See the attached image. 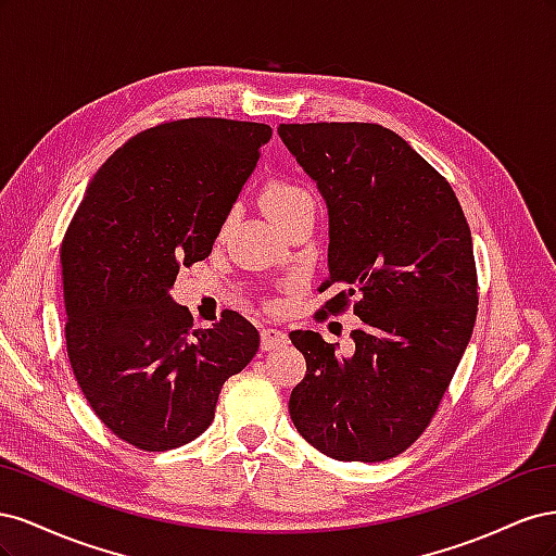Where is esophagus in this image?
<instances>
[{
    "label": "esophagus",
    "instance_id": "1",
    "mask_svg": "<svg viewBox=\"0 0 556 556\" xmlns=\"http://www.w3.org/2000/svg\"><path fill=\"white\" fill-rule=\"evenodd\" d=\"M288 343V333L274 329V327H264L262 329V350H276Z\"/></svg>",
    "mask_w": 556,
    "mask_h": 556
}]
</instances>
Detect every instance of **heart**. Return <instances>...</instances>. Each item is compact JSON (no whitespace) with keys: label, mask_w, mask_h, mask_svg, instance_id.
Here are the masks:
<instances>
[{"label":"heart","mask_w":556,"mask_h":556,"mask_svg":"<svg viewBox=\"0 0 556 556\" xmlns=\"http://www.w3.org/2000/svg\"><path fill=\"white\" fill-rule=\"evenodd\" d=\"M262 201L268 215H271L278 225L288 220L294 213L315 206L313 194L292 180H268L262 192Z\"/></svg>","instance_id":"b5f03b06"}]
</instances>
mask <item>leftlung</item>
Here are the masks:
<instances>
[{"instance_id": "obj_1", "label": "left lung", "mask_w": 556, "mask_h": 556, "mask_svg": "<svg viewBox=\"0 0 556 556\" xmlns=\"http://www.w3.org/2000/svg\"><path fill=\"white\" fill-rule=\"evenodd\" d=\"M282 143L329 208L323 313L357 296L350 352L292 331L306 376L290 394L296 431L339 462H384L431 417L473 333L478 274L450 182L399 134L374 123L280 125Z\"/></svg>"}]
</instances>
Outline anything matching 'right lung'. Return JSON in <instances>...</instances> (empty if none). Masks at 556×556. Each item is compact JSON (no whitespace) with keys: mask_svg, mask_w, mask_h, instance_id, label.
<instances>
[{"mask_svg":"<svg viewBox=\"0 0 556 556\" xmlns=\"http://www.w3.org/2000/svg\"><path fill=\"white\" fill-rule=\"evenodd\" d=\"M262 123L188 117L139 131L90 180L60 248L66 355L90 408L148 452L194 441L260 331L237 311L211 329L169 290L206 260L260 148Z\"/></svg>","mask_w":556,"mask_h":556,"instance_id":"1","label":"right lung"}]
</instances>
